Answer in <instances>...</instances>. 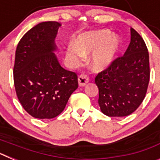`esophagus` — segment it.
I'll use <instances>...</instances> for the list:
<instances>
[{"instance_id": "esophagus-1", "label": "esophagus", "mask_w": 160, "mask_h": 160, "mask_svg": "<svg viewBox=\"0 0 160 160\" xmlns=\"http://www.w3.org/2000/svg\"><path fill=\"white\" fill-rule=\"evenodd\" d=\"M89 82V78L85 74H81L78 76V84L80 87H84Z\"/></svg>"}]
</instances>
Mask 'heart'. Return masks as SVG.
<instances>
[{"mask_svg":"<svg viewBox=\"0 0 160 160\" xmlns=\"http://www.w3.org/2000/svg\"><path fill=\"white\" fill-rule=\"evenodd\" d=\"M120 40L108 29L91 31L80 35L76 45L70 44L66 58L73 66H77L89 53H92L90 65L93 70H102L112 62L119 47Z\"/></svg>","mask_w":160,"mask_h":160,"instance_id":"obj_1","label":"heart"}]
</instances>
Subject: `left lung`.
<instances>
[{
  "instance_id": "1",
  "label": "left lung",
  "mask_w": 160,
  "mask_h": 160,
  "mask_svg": "<svg viewBox=\"0 0 160 160\" xmlns=\"http://www.w3.org/2000/svg\"><path fill=\"white\" fill-rule=\"evenodd\" d=\"M150 80L149 53L142 37L131 29V42L122 57L95 78L101 111L109 117L128 116L143 101Z\"/></svg>"
}]
</instances>
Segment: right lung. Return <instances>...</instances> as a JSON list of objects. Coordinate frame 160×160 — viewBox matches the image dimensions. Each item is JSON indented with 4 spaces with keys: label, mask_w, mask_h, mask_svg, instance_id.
Listing matches in <instances>:
<instances>
[{
    "label": "right lung",
    "mask_w": 160,
    "mask_h": 160,
    "mask_svg": "<svg viewBox=\"0 0 160 160\" xmlns=\"http://www.w3.org/2000/svg\"><path fill=\"white\" fill-rule=\"evenodd\" d=\"M61 24H38L22 38L17 46L13 81L23 108L37 118H53L62 112L78 88V76L63 69L53 51Z\"/></svg>",
    "instance_id": "1"
}]
</instances>
